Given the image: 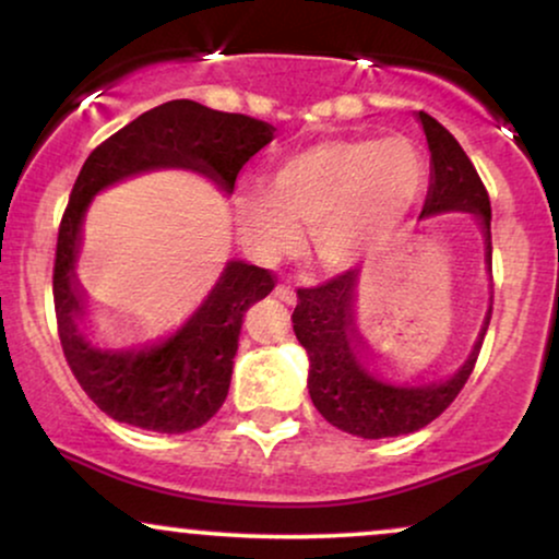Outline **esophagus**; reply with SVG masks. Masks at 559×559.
Returning <instances> with one entry per match:
<instances>
[{
	"label": "esophagus",
	"mask_w": 559,
	"mask_h": 559,
	"mask_svg": "<svg viewBox=\"0 0 559 559\" xmlns=\"http://www.w3.org/2000/svg\"><path fill=\"white\" fill-rule=\"evenodd\" d=\"M275 299H281V301H286V304H296V292L292 286H286V284H281V286H275Z\"/></svg>",
	"instance_id": "34e87169"
}]
</instances>
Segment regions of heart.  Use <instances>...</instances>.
I'll return each instance as SVG.
<instances>
[{"instance_id":"b5f03b06","label":"heart","mask_w":559,"mask_h":559,"mask_svg":"<svg viewBox=\"0 0 559 559\" xmlns=\"http://www.w3.org/2000/svg\"><path fill=\"white\" fill-rule=\"evenodd\" d=\"M426 180L428 159L413 139H328L288 154L271 186L239 188L235 216L258 255H284L309 229L317 263L348 271L400 229Z\"/></svg>"}]
</instances>
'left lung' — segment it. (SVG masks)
Here are the masks:
<instances>
[{
    "instance_id": "1",
    "label": "left lung",
    "mask_w": 559,
    "mask_h": 559,
    "mask_svg": "<svg viewBox=\"0 0 559 559\" xmlns=\"http://www.w3.org/2000/svg\"><path fill=\"white\" fill-rule=\"evenodd\" d=\"M430 150V188L420 216H436L443 211H469L479 218L485 231V265L492 273L490 237V198L479 180L475 165L464 154L459 141L428 112H418ZM492 278V275H490ZM358 267H350L328 284L299 288L292 322L309 356V397L330 426L361 438L405 436L426 428L447 409L475 369L483 348L492 307L487 309L475 348L451 379L409 386L390 384L369 371L361 353L366 343L356 328Z\"/></svg>"
}]
</instances>
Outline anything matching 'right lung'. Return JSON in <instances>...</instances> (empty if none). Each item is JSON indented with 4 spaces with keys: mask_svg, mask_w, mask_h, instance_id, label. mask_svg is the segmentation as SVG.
I'll list each match as a JSON object with an SVG mask.
<instances>
[{
    "mask_svg": "<svg viewBox=\"0 0 559 559\" xmlns=\"http://www.w3.org/2000/svg\"><path fill=\"white\" fill-rule=\"evenodd\" d=\"M273 126L242 112L169 100L95 146L80 169L61 216L53 263V307L67 364L87 397L129 426L186 433L218 413L229 392L242 317L273 292V273L231 260L198 312L157 345L103 350L80 332L84 296L74 275L82 218L103 188L157 167L206 175L224 193L235 190L245 162L273 141Z\"/></svg>",
    "mask_w": 559,
    "mask_h": 559,
    "instance_id": "add662e5",
    "label": "right lung"
}]
</instances>
